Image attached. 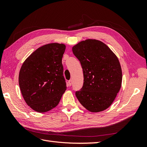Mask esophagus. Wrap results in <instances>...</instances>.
Masks as SVG:
<instances>
[{"label":"esophagus","instance_id":"esophagus-1","mask_svg":"<svg viewBox=\"0 0 147 147\" xmlns=\"http://www.w3.org/2000/svg\"><path fill=\"white\" fill-rule=\"evenodd\" d=\"M72 84H73V81H72L71 80L69 81V82H68V85H69V86H71Z\"/></svg>","mask_w":147,"mask_h":147}]
</instances>
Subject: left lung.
<instances>
[{"instance_id": "obj_1", "label": "left lung", "mask_w": 147, "mask_h": 147, "mask_svg": "<svg viewBox=\"0 0 147 147\" xmlns=\"http://www.w3.org/2000/svg\"><path fill=\"white\" fill-rule=\"evenodd\" d=\"M72 51L83 69V85L75 95L90 112L105 110L119 91L122 71L117 57L105 43L88 39L74 45Z\"/></svg>"}]
</instances>
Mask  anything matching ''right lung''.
<instances>
[{
  "mask_svg": "<svg viewBox=\"0 0 147 147\" xmlns=\"http://www.w3.org/2000/svg\"><path fill=\"white\" fill-rule=\"evenodd\" d=\"M65 45L49 43L36 49L24 62L19 85L24 100L34 111L55 107L66 90L62 58Z\"/></svg>",
  "mask_w": 147,
  "mask_h": 147,
  "instance_id": "1",
  "label": "right lung"
}]
</instances>
